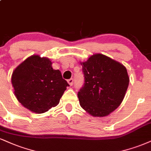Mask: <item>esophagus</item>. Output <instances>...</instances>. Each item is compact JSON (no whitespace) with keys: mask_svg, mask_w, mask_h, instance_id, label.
<instances>
[{"mask_svg":"<svg viewBox=\"0 0 151 151\" xmlns=\"http://www.w3.org/2000/svg\"><path fill=\"white\" fill-rule=\"evenodd\" d=\"M68 82L69 84L70 85V86H72V85H73V82H74L73 79H72V78H71V79H69L68 80Z\"/></svg>","mask_w":151,"mask_h":151,"instance_id":"34e87169","label":"esophagus"}]
</instances>
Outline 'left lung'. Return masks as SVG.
Masks as SVG:
<instances>
[{
  "label": "left lung",
  "instance_id": "obj_1",
  "mask_svg": "<svg viewBox=\"0 0 151 151\" xmlns=\"http://www.w3.org/2000/svg\"><path fill=\"white\" fill-rule=\"evenodd\" d=\"M81 64L84 83L77 95L81 108L93 117L108 115L121 104L127 90L126 68L102 54Z\"/></svg>",
  "mask_w": 151,
  "mask_h": 151
}]
</instances>
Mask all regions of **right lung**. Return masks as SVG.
I'll use <instances>...</instances> for the list:
<instances>
[{
  "label": "right lung",
  "instance_id": "add662e5",
  "mask_svg": "<svg viewBox=\"0 0 151 151\" xmlns=\"http://www.w3.org/2000/svg\"><path fill=\"white\" fill-rule=\"evenodd\" d=\"M14 95L24 107L43 113L55 107L70 85L59 70H53L46 58L32 55L25 60L12 75Z\"/></svg>",
  "mask_w": 151,
  "mask_h": 151
}]
</instances>
